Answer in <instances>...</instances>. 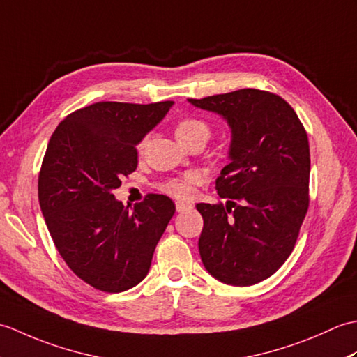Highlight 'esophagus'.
I'll return each instance as SVG.
<instances>
[{"label": "esophagus", "instance_id": "34e87169", "mask_svg": "<svg viewBox=\"0 0 357 357\" xmlns=\"http://www.w3.org/2000/svg\"><path fill=\"white\" fill-rule=\"evenodd\" d=\"M192 208V204L184 202V201H176V211L178 213H183V211Z\"/></svg>", "mask_w": 357, "mask_h": 357}]
</instances>
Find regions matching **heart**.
Segmentation results:
<instances>
[{
	"label": "heart",
	"instance_id": "heart-1",
	"mask_svg": "<svg viewBox=\"0 0 357 357\" xmlns=\"http://www.w3.org/2000/svg\"><path fill=\"white\" fill-rule=\"evenodd\" d=\"M210 126L204 119L199 118H183L179 119L176 126H174V135H176L178 141L183 144L190 142L193 139H202L207 141L210 138ZM147 139L144 138L138 144V150L142 151L146 147ZM202 181V174L199 172H188L184 176L181 178H173L165 181L161 185V190L167 195L174 196V198L179 199H187L190 198L195 192V187L199 185Z\"/></svg>",
	"mask_w": 357,
	"mask_h": 357
}]
</instances>
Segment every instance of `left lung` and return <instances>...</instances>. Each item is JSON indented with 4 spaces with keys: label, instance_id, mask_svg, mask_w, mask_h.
<instances>
[{
    "label": "left lung",
    "instance_id": "1",
    "mask_svg": "<svg viewBox=\"0 0 357 357\" xmlns=\"http://www.w3.org/2000/svg\"><path fill=\"white\" fill-rule=\"evenodd\" d=\"M188 102L218 113L231 128L230 164L216 179L225 206H196L204 219L202 264L224 284H257L287 261L307 215V132L291 105L265 90L241 89Z\"/></svg>",
    "mask_w": 357,
    "mask_h": 357
}]
</instances>
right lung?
<instances>
[{"instance_id": "1", "label": "right lung", "mask_w": 357, "mask_h": 357, "mask_svg": "<svg viewBox=\"0 0 357 357\" xmlns=\"http://www.w3.org/2000/svg\"><path fill=\"white\" fill-rule=\"evenodd\" d=\"M172 105L95 102L64 118L49 141L38 176L45 225L69 268L96 290L138 285L174 215L169 196L151 193L128 208L112 193L136 170V144Z\"/></svg>"}]
</instances>
